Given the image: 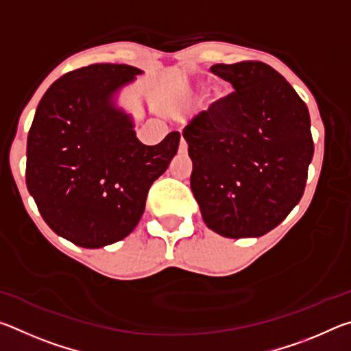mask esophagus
<instances>
[{
    "instance_id": "esophagus-1",
    "label": "esophagus",
    "mask_w": 351,
    "mask_h": 351,
    "mask_svg": "<svg viewBox=\"0 0 351 351\" xmlns=\"http://www.w3.org/2000/svg\"><path fill=\"white\" fill-rule=\"evenodd\" d=\"M186 152H187V142L181 138V144H180V153H186Z\"/></svg>"
}]
</instances>
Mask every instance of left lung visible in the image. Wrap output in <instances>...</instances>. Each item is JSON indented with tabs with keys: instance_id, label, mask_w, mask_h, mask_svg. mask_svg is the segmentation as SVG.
<instances>
[{
	"instance_id": "1",
	"label": "left lung",
	"mask_w": 351,
	"mask_h": 351,
	"mask_svg": "<svg viewBox=\"0 0 351 351\" xmlns=\"http://www.w3.org/2000/svg\"><path fill=\"white\" fill-rule=\"evenodd\" d=\"M234 86L184 128L190 187L207 228L228 239L277 228L304 195L314 153L310 112L269 64L218 63Z\"/></svg>"
}]
</instances>
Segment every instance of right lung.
<instances>
[{
  "mask_svg": "<svg viewBox=\"0 0 351 351\" xmlns=\"http://www.w3.org/2000/svg\"><path fill=\"white\" fill-rule=\"evenodd\" d=\"M142 71L96 63L62 75L41 97L27 134L26 186L57 235L102 247L133 232L152 184L167 170L181 134L158 145L136 138L112 105L119 88Z\"/></svg>",
  "mask_w": 351,
  "mask_h": 351,
  "instance_id": "1",
  "label": "right lung"
}]
</instances>
